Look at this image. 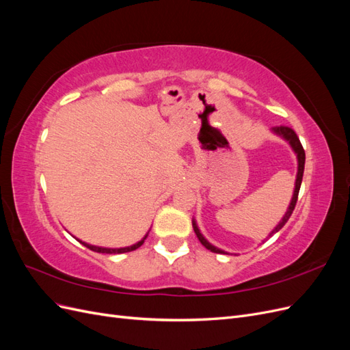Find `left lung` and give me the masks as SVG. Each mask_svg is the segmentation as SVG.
Wrapping results in <instances>:
<instances>
[{
	"instance_id": "obj_1",
	"label": "left lung",
	"mask_w": 350,
	"mask_h": 350,
	"mask_svg": "<svg viewBox=\"0 0 350 350\" xmlns=\"http://www.w3.org/2000/svg\"><path fill=\"white\" fill-rule=\"evenodd\" d=\"M271 133L279 135L280 139H283L284 142L289 143V146L292 147V150H293L295 154H296V161H298V172H296L295 188H293V194H292V200H291V203H289V207H288V210H286V213H284V216L282 217V220L279 221V225H276V228H274V229L270 232L267 238H270L273 234H276V232H279V230L286 225V221L289 220V217H291V215H292V211H293V208H295V206H296V201H298V194H299V188H301L302 176H304V167H305V152H304V147H302V144H301V142H299V139H298V135H296V133H295L292 129H289V126H283V125H282V126H273ZM193 228H194V232H196V235H197L198 241H200L201 243H203V245H204L207 250H210L211 252H216V254H228L226 251L220 250V248H217V247H215V245H211V243L203 237V234H201L198 226H197L196 219H193Z\"/></svg>"
}]
</instances>
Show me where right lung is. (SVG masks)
Instances as JSON below:
<instances>
[{"mask_svg":"<svg viewBox=\"0 0 350 350\" xmlns=\"http://www.w3.org/2000/svg\"><path fill=\"white\" fill-rule=\"evenodd\" d=\"M147 235H149V232H147V234L139 241V242H135V243H133V245H130V247H124V248H107V247H98V245H92V243H88V242H83V241H80V239H77V241H80L84 247H88L89 250H92V251H94V252H102V254H122V252H130V251H134V250H137L139 247H142L143 245V242H144V239L147 238Z\"/></svg>","mask_w":350,"mask_h":350,"instance_id":"1","label":"right lung"}]
</instances>
